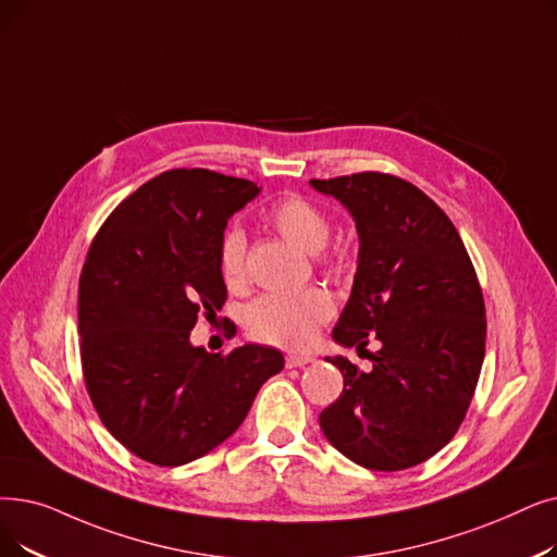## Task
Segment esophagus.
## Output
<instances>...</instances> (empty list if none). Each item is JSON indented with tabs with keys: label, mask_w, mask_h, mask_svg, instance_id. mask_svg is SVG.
<instances>
[{
	"label": "esophagus",
	"mask_w": 557,
	"mask_h": 557,
	"mask_svg": "<svg viewBox=\"0 0 557 557\" xmlns=\"http://www.w3.org/2000/svg\"><path fill=\"white\" fill-rule=\"evenodd\" d=\"M313 357L309 355H298V352H288L286 355V369H302L307 364H311Z\"/></svg>",
	"instance_id": "1"
}]
</instances>
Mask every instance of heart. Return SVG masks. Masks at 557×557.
Instances as JSON below:
<instances>
[{
  "label": "heart",
  "instance_id": "b5f03b06",
  "mask_svg": "<svg viewBox=\"0 0 557 557\" xmlns=\"http://www.w3.org/2000/svg\"><path fill=\"white\" fill-rule=\"evenodd\" d=\"M269 225L288 244L307 255H319L330 240L332 227L325 213L302 198H284L265 213ZM221 277L230 288L246 282V234L232 227L219 250ZM334 302L323 288L298 294H269L252 300L244 311L246 332L263 344L282 348H305L319 327L332 317Z\"/></svg>",
  "mask_w": 557,
  "mask_h": 557
}]
</instances>
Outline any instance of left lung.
Listing matches in <instances>:
<instances>
[{
	"label": "left lung",
	"mask_w": 557,
	"mask_h": 557,
	"mask_svg": "<svg viewBox=\"0 0 557 557\" xmlns=\"http://www.w3.org/2000/svg\"><path fill=\"white\" fill-rule=\"evenodd\" d=\"M342 202L359 236L350 298L332 338L373 369L325 357L344 392L321 412L327 442L355 465L400 471L442 450L462 423L485 359V302L467 248L423 190L384 173L309 180Z\"/></svg>",
	"instance_id": "8db88e82"
}]
</instances>
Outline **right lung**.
<instances>
[{"label":"right lung","mask_w":557,"mask_h":557,"mask_svg":"<svg viewBox=\"0 0 557 557\" xmlns=\"http://www.w3.org/2000/svg\"><path fill=\"white\" fill-rule=\"evenodd\" d=\"M259 193L202 168L161 173L115 207L88 250L84 380L107 430L145 462L182 467L221 446L284 369L271 346L221 355L190 344L198 313L215 317L227 298L219 269L227 221Z\"/></svg>","instance_id":"add662e5"}]
</instances>
